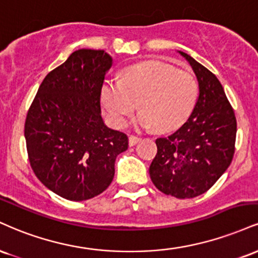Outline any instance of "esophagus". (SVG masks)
Wrapping results in <instances>:
<instances>
[{"label":"esophagus","mask_w":258,"mask_h":258,"mask_svg":"<svg viewBox=\"0 0 258 258\" xmlns=\"http://www.w3.org/2000/svg\"><path fill=\"white\" fill-rule=\"evenodd\" d=\"M139 141H140V138H139V136H135V135H130L129 136V145H130V146H134V145L138 144Z\"/></svg>","instance_id":"1"}]
</instances>
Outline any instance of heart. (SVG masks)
I'll return each mask as SVG.
<instances>
[{
	"mask_svg": "<svg viewBox=\"0 0 258 258\" xmlns=\"http://www.w3.org/2000/svg\"><path fill=\"white\" fill-rule=\"evenodd\" d=\"M198 98L192 74L169 63L145 61L124 69L119 81L106 80L100 99L113 125L124 126L139 102L138 124L170 132L188 119Z\"/></svg>",
	"mask_w": 258,
	"mask_h": 258,
	"instance_id": "1",
	"label": "heart"
}]
</instances>
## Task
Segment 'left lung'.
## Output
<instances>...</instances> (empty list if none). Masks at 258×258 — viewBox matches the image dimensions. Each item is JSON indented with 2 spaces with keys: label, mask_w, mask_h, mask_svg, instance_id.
<instances>
[{
  "label": "left lung",
  "mask_w": 258,
  "mask_h": 258,
  "mask_svg": "<svg viewBox=\"0 0 258 258\" xmlns=\"http://www.w3.org/2000/svg\"><path fill=\"white\" fill-rule=\"evenodd\" d=\"M199 84V96L187 122L156 140L150 166L154 186L164 195L195 198L214 186L232 163L237 119L223 87L213 72L183 51Z\"/></svg>",
  "instance_id": "left-lung-1"
}]
</instances>
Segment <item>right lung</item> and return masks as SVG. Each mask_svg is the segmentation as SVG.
<instances>
[{
    "label": "right lung",
    "mask_w": 258,
    "mask_h": 258,
    "mask_svg": "<svg viewBox=\"0 0 258 258\" xmlns=\"http://www.w3.org/2000/svg\"><path fill=\"white\" fill-rule=\"evenodd\" d=\"M112 57L78 49L45 76L25 120L26 150L37 178L55 195L81 202L110 186L128 136L105 125L100 93Z\"/></svg>",
    "instance_id": "add662e5"
}]
</instances>
